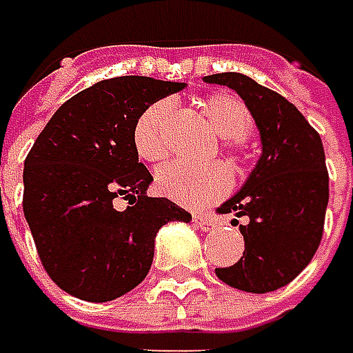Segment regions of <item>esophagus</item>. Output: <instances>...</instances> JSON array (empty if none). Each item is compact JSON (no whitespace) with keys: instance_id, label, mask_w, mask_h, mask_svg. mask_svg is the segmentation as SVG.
<instances>
[{"instance_id":"obj_1","label":"esophagus","mask_w":353,"mask_h":353,"mask_svg":"<svg viewBox=\"0 0 353 353\" xmlns=\"http://www.w3.org/2000/svg\"><path fill=\"white\" fill-rule=\"evenodd\" d=\"M192 222H194L201 230H204V232L216 228V221H214V216H210V214H192Z\"/></svg>"}]
</instances>
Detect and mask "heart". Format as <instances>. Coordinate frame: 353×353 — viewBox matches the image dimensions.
<instances>
[{
  "label": "heart",
  "mask_w": 353,
  "mask_h": 353,
  "mask_svg": "<svg viewBox=\"0 0 353 353\" xmlns=\"http://www.w3.org/2000/svg\"><path fill=\"white\" fill-rule=\"evenodd\" d=\"M201 109L214 132L222 139H228L230 150L238 154L244 137H248L254 129V117L246 103L230 93H212L201 99ZM170 113L172 101L161 99L149 105L134 121L132 145L141 159L159 163L167 157V125ZM230 170L222 163L203 167L172 163L161 167L154 174V186L163 196L190 208L224 196L230 188Z\"/></svg>",
  "instance_id": "obj_1"
}]
</instances>
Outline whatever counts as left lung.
I'll use <instances>...</instances> for the list:
<instances>
[{"mask_svg":"<svg viewBox=\"0 0 353 353\" xmlns=\"http://www.w3.org/2000/svg\"><path fill=\"white\" fill-rule=\"evenodd\" d=\"M204 81L236 91L252 111L262 143L254 170L219 208L221 214L248 219L240 224L244 254L214 272L238 290H278L308 266L322 240L330 199L322 139L288 99L242 73H216Z\"/></svg>","mask_w":353,"mask_h":353,"instance_id":"8db88e82","label":"left lung"}]
</instances>
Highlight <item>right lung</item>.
<instances>
[{"mask_svg": "<svg viewBox=\"0 0 353 353\" xmlns=\"http://www.w3.org/2000/svg\"><path fill=\"white\" fill-rule=\"evenodd\" d=\"M186 83L125 75L65 101L23 165V214L45 272L67 294L109 302L149 274L154 236L192 221L168 199L147 196L150 172L132 145L139 115ZM117 198L128 201L125 209Z\"/></svg>", "mask_w": 353, "mask_h": 353, "instance_id": "right-lung-1", "label": "right lung"}]
</instances>
